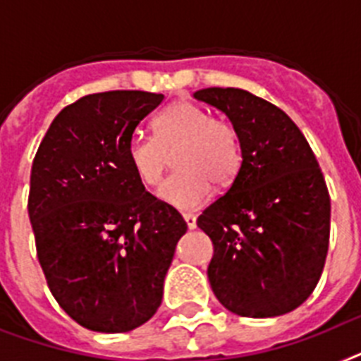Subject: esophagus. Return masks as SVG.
Masks as SVG:
<instances>
[{"instance_id": "obj_1", "label": "esophagus", "mask_w": 361, "mask_h": 361, "mask_svg": "<svg viewBox=\"0 0 361 361\" xmlns=\"http://www.w3.org/2000/svg\"><path fill=\"white\" fill-rule=\"evenodd\" d=\"M184 221H186L188 228H195L197 227V217L193 216V214H183Z\"/></svg>"}]
</instances>
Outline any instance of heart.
Returning a JSON list of instances; mask_svg holds the SVG:
<instances>
[{
	"label": "heart",
	"instance_id": "heart-1",
	"mask_svg": "<svg viewBox=\"0 0 361 361\" xmlns=\"http://www.w3.org/2000/svg\"><path fill=\"white\" fill-rule=\"evenodd\" d=\"M175 153L177 173L160 188V197L180 210L202 207L212 197V183L228 186L241 168V142L234 125L212 118L190 101H177L153 121V138L134 134L125 159L144 188L159 186Z\"/></svg>",
	"mask_w": 361,
	"mask_h": 361
}]
</instances>
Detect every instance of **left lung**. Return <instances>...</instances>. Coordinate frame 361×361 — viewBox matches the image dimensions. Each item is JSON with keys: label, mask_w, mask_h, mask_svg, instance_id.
I'll return each instance as SVG.
<instances>
[{"label": "left lung", "mask_w": 361, "mask_h": 361, "mask_svg": "<svg viewBox=\"0 0 361 361\" xmlns=\"http://www.w3.org/2000/svg\"><path fill=\"white\" fill-rule=\"evenodd\" d=\"M193 95L223 110L241 142L236 178L197 219L214 245V295L241 317L288 314L315 290L329 252L323 171L305 134L269 101L240 88Z\"/></svg>", "instance_id": "obj_1"}]
</instances>
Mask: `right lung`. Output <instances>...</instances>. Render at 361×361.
Listing matches in <instances>:
<instances>
[{"instance_id":"add662e5","label":"right lung","mask_w":361,"mask_h":361,"mask_svg":"<svg viewBox=\"0 0 361 361\" xmlns=\"http://www.w3.org/2000/svg\"><path fill=\"white\" fill-rule=\"evenodd\" d=\"M162 94L114 90L64 106L31 169L29 219L47 288L94 332H129L154 315L188 225L138 183L125 159Z\"/></svg>"}]
</instances>
